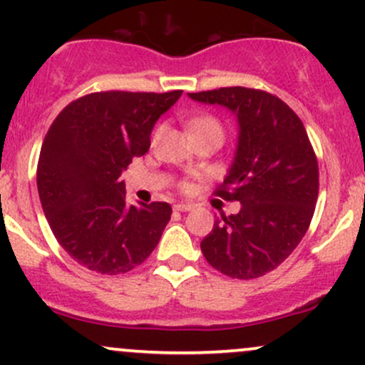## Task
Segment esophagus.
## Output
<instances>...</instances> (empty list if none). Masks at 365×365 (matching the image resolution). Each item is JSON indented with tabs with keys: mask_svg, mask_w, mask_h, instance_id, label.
I'll list each match as a JSON object with an SVG mask.
<instances>
[{
	"mask_svg": "<svg viewBox=\"0 0 365 365\" xmlns=\"http://www.w3.org/2000/svg\"><path fill=\"white\" fill-rule=\"evenodd\" d=\"M173 209H175V211H180V212H187V211H190L192 206H190V204L180 202V204H175Z\"/></svg>",
	"mask_w": 365,
	"mask_h": 365,
	"instance_id": "obj_1",
	"label": "esophagus"
}]
</instances>
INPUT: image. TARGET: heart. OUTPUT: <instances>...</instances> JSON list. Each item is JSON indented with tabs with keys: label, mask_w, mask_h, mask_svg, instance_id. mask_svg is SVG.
<instances>
[{
	"label": "heart",
	"mask_w": 365,
	"mask_h": 365,
	"mask_svg": "<svg viewBox=\"0 0 365 365\" xmlns=\"http://www.w3.org/2000/svg\"><path fill=\"white\" fill-rule=\"evenodd\" d=\"M188 128H190V133L212 130V132H217V133H221V135H223V125L220 123V120L215 118V116H211V115L197 116V118H194L190 121V123H188ZM156 133H154V135H156ZM182 187H188V183L183 182Z\"/></svg>",
	"instance_id": "1"
}]
</instances>
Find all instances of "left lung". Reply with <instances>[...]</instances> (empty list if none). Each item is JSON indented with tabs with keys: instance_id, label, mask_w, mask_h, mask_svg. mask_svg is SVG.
Instances as JSON below:
<instances>
[{
	"instance_id": "obj_1",
	"label": "left lung",
	"mask_w": 365,
	"mask_h": 365,
	"mask_svg": "<svg viewBox=\"0 0 365 365\" xmlns=\"http://www.w3.org/2000/svg\"><path fill=\"white\" fill-rule=\"evenodd\" d=\"M188 96L226 106L240 125L235 161L215 195L242 207L216 220L200 250L230 278H259L276 269L307 233L319 194L316 153L302 120L278 96L238 86Z\"/></svg>"
}]
</instances>
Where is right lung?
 Instances as JSON below:
<instances>
[{
	"mask_svg": "<svg viewBox=\"0 0 365 365\" xmlns=\"http://www.w3.org/2000/svg\"><path fill=\"white\" fill-rule=\"evenodd\" d=\"M182 91L92 92L61 110L46 133L37 190L58 244L99 274H123L156 249L168 202L127 206L120 180L150 148L154 123Z\"/></svg>",
	"mask_w": 365,
	"mask_h": 365,
	"instance_id": "right-lung-1",
	"label": "right lung"
}]
</instances>
